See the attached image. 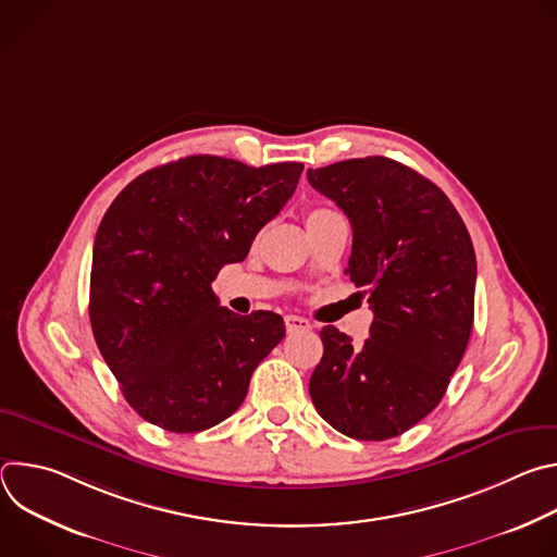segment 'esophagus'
<instances>
[{
	"label": "esophagus",
	"mask_w": 557,
	"mask_h": 557,
	"mask_svg": "<svg viewBox=\"0 0 557 557\" xmlns=\"http://www.w3.org/2000/svg\"><path fill=\"white\" fill-rule=\"evenodd\" d=\"M284 322H286L288 333H299V331H310L312 329V324L308 320H304V317H297V314H286Z\"/></svg>",
	"instance_id": "34e87169"
}]
</instances>
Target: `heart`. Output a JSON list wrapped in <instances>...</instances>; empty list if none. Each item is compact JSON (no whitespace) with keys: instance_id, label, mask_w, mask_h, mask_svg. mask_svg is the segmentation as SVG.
I'll return each instance as SVG.
<instances>
[{"instance_id":"1","label":"heart","mask_w":557,"mask_h":557,"mask_svg":"<svg viewBox=\"0 0 557 557\" xmlns=\"http://www.w3.org/2000/svg\"><path fill=\"white\" fill-rule=\"evenodd\" d=\"M324 213H329V209H312V211H308V215H306V222H312L314 218H322Z\"/></svg>"}]
</instances>
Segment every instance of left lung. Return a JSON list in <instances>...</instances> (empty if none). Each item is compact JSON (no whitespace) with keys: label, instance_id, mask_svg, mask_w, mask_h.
Segmentation results:
<instances>
[{"label":"left lung","instance_id":"left-lung-1","mask_svg":"<svg viewBox=\"0 0 557 557\" xmlns=\"http://www.w3.org/2000/svg\"><path fill=\"white\" fill-rule=\"evenodd\" d=\"M352 224L346 273L374 312L361 346L322 329L308 389L324 421L357 441L408 432L443 399L473 324L475 253L462 218L425 176L385 156L308 170Z\"/></svg>","mask_w":557,"mask_h":557}]
</instances>
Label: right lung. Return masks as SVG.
<instances>
[{
	"mask_svg": "<svg viewBox=\"0 0 557 557\" xmlns=\"http://www.w3.org/2000/svg\"><path fill=\"white\" fill-rule=\"evenodd\" d=\"M301 170L187 156L134 178L106 211L92 251L90 322L145 421L191 434L243 406L253 370L286 329L271 310H226L211 282L247 258Z\"/></svg>",
	"mask_w": 557,
	"mask_h": 557,
	"instance_id": "add662e5",
	"label": "right lung"
}]
</instances>
